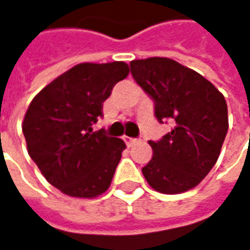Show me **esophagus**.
Wrapping results in <instances>:
<instances>
[{"mask_svg":"<svg viewBox=\"0 0 250 250\" xmlns=\"http://www.w3.org/2000/svg\"><path fill=\"white\" fill-rule=\"evenodd\" d=\"M124 141H125V144L128 147H131L135 144H138L139 142V139H136V138H131V136H124Z\"/></svg>","mask_w":250,"mask_h":250,"instance_id":"esophagus-1","label":"esophagus"}]
</instances>
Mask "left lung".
<instances>
[{
  "label": "left lung",
  "mask_w": 250,
  "mask_h": 250,
  "mask_svg": "<svg viewBox=\"0 0 250 250\" xmlns=\"http://www.w3.org/2000/svg\"><path fill=\"white\" fill-rule=\"evenodd\" d=\"M131 73L155 103L159 122L174 126L160 141H149L150 162L145 179L159 193L195 187L217 163L228 132V106L214 84L167 57L132 60Z\"/></svg>",
  "instance_id": "8db88e82"
}]
</instances>
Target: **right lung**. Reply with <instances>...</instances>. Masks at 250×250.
<instances>
[{
  "label": "right lung",
  "mask_w": 250,
  "mask_h": 250,
  "mask_svg": "<svg viewBox=\"0 0 250 250\" xmlns=\"http://www.w3.org/2000/svg\"><path fill=\"white\" fill-rule=\"evenodd\" d=\"M129 67L124 62L82 63L59 76L32 100L22 132L28 153L53 187L70 197L93 198L108 190L124 141L93 125L103 104Z\"/></svg>",
  "instance_id": "1"
}]
</instances>
